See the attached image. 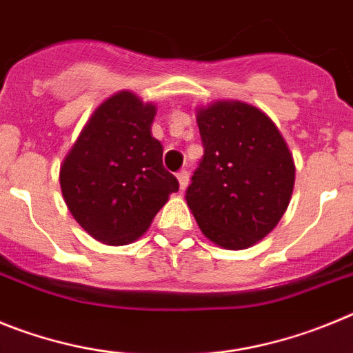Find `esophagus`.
Returning a JSON list of instances; mask_svg holds the SVG:
<instances>
[{
	"label": "esophagus",
	"mask_w": 353,
	"mask_h": 353,
	"mask_svg": "<svg viewBox=\"0 0 353 353\" xmlns=\"http://www.w3.org/2000/svg\"><path fill=\"white\" fill-rule=\"evenodd\" d=\"M176 179H179V183H180V191H183V189L187 187V183H189V171L180 170L179 173H176Z\"/></svg>",
	"instance_id": "esophagus-1"
}]
</instances>
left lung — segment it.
<instances>
[{
    "label": "left lung",
    "mask_w": 353,
    "mask_h": 353,
    "mask_svg": "<svg viewBox=\"0 0 353 353\" xmlns=\"http://www.w3.org/2000/svg\"><path fill=\"white\" fill-rule=\"evenodd\" d=\"M203 157L185 199L199 230L224 249H248L272 232L292 198L295 164L263 111L221 101L198 111Z\"/></svg>",
    "instance_id": "1"
}]
</instances>
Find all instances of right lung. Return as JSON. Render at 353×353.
<instances>
[{
	"label": "right lung",
	"instance_id": "1",
	"mask_svg": "<svg viewBox=\"0 0 353 353\" xmlns=\"http://www.w3.org/2000/svg\"><path fill=\"white\" fill-rule=\"evenodd\" d=\"M154 104L120 92L95 109L60 170L74 219L109 245H125L148 230L179 180L162 166L152 138Z\"/></svg>",
	"mask_w": 353,
	"mask_h": 353
}]
</instances>
